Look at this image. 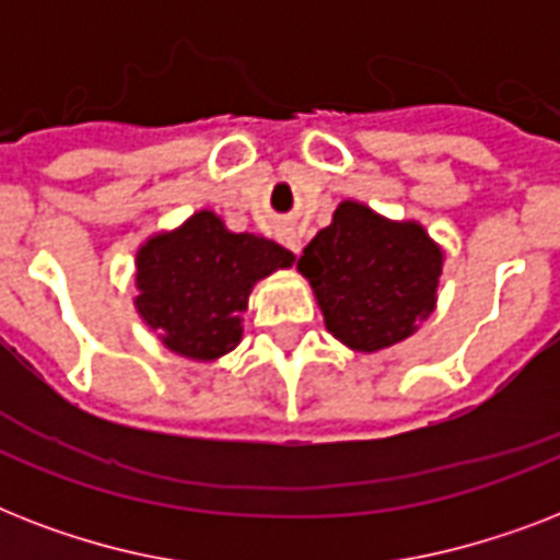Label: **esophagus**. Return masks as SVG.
<instances>
[{"label":"esophagus","instance_id":"34e87169","mask_svg":"<svg viewBox=\"0 0 560 560\" xmlns=\"http://www.w3.org/2000/svg\"><path fill=\"white\" fill-rule=\"evenodd\" d=\"M279 237H281V244L288 246L290 253H302V232H299V229H293V226H284L279 232Z\"/></svg>","mask_w":560,"mask_h":560}]
</instances>
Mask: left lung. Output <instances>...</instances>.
Segmentation results:
<instances>
[{
	"label": "left lung",
	"instance_id": "obj_1",
	"mask_svg": "<svg viewBox=\"0 0 560 560\" xmlns=\"http://www.w3.org/2000/svg\"><path fill=\"white\" fill-rule=\"evenodd\" d=\"M442 267V244L418 220H392L360 200H342L296 264L325 328L360 354L421 328L439 302Z\"/></svg>",
	"mask_w": 560,
	"mask_h": 560
}]
</instances>
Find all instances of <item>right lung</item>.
Returning a JSON list of instances; mask_svg holds the SVG:
<instances>
[{
    "mask_svg": "<svg viewBox=\"0 0 560 560\" xmlns=\"http://www.w3.org/2000/svg\"><path fill=\"white\" fill-rule=\"evenodd\" d=\"M296 255L253 232H232L218 211H194L136 249V314L179 358L214 363L244 337L253 288Z\"/></svg>",
    "mask_w": 560,
    "mask_h": 560,
    "instance_id": "1",
    "label": "right lung"
}]
</instances>
